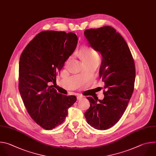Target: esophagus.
Returning <instances> with one entry per match:
<instances>
[{
    "label": "esophagus",
    "mask_w": 156,
    "mask_h": 156,
    "mask_svg": "<svg viewBox=\"0 0 156 156\" xmlns=\"http://www.w3.org/2000/svg\"><path fill=\"white\" fill-rule=\"evenodd\" d=\"M83 98V97L82 95H78L77 97V98L78 100H81Z\"/></svg>",
    "instance_id": "34e87169"
}]
</instances>
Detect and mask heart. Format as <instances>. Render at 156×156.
Instances as JSON below:
<instances>
[{
    "mask_svg": "<svg viewBox=\"0 0 156 156\" xmlns=\"http://www.w3.org/2000/svg\"><path fill=\"white\" fill-rule=\"evenodd\" d=\"M80 55L86 64L88 63H99L100 61V56L98 53L90 47V46H85L82 47L80 51ZM72 56H70L68 60L67 63L70 61Z\"/></svg>",
    "mask_w": 156,
    "mask_h": 156,
    "instance_id": "b5f03b06",
    "label": "heart"
}]
</instances>
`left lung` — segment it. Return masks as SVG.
<instances>
[{"label": "left lung", "mask_w": 156, "mask_h": 156, "mask_svg": "<svg viewBox=\"0 0 156 156\" xmlns=\"http://www.w3.org/2000/svg\"><path fill=\"white\" fill-rule=\"evenodd\" d=\"M84 35L90 47L101 55L99 74L105 82L103 100L87 97L90 106L84 115L91 127L107 130L122 117L132 95L134 60L126 41L111 26L87 29Z\"/></svg>", "instance_id": "obj_1"}]
</instances>
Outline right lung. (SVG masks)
I'll list each match as a JSON object with an SVG mask.
<instances>
[{"instance_id": "obj_1", "label": "right lung", "mask_w": 156, "mask_h": 156, "mask_svg": "<svg viewBox=\"0 0 156 156\" xmlns=\"http://www.w3.org/2000/svg\"><path fill=\"white\" fill-rule=\"evenodd\" d=\"M77 37L73 33L45 30L26 47L19 61V91L27 112L45 130L63 122L76 96L62 95L50 82L74 51Z\"/></svg>"}]
</instances>
